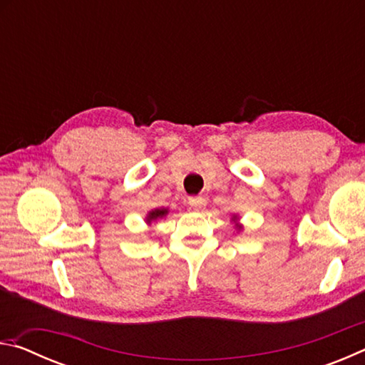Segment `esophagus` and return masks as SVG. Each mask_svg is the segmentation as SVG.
<instances>
[{"label": "esophagus", "mask_w": 365, "mask_h": 365, "mask_svg": "<svg viewBox=\"0 0 365 365\" xmlns=\"http://www.w3.org/2000/svg\"><path fill=\"white\" fill-rule=\"evenodd\" d=\"M188 205L193 209H196V211H200V209L205 206V200H202L201 196H191L188 200Z\"/></svg>", "instance_id": "obj_1"}]
</instances>
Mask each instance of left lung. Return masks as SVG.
I'll use <instances>...</instances> for the list:
<instances>
[{"mask_svg": "<svg viewBox=\"0 0 365 365\" xmlns=\"http://www.w3.org/2000/svg\"><path fill=\"white\" fill-rule=\"evenodd\" d=\"M233 220H238L237 215H233ZM237 228H238V230H240V228H242V225H238V224H237Z\"/></svg>", "mask_w": 365, "mask_h": 365, "instance_id": "obj_1", "label": "left lung"}]
</instances>
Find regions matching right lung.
<instances>
[{
  "label": "right lung",
  "mask_w": 365,
  "mask_h": 365,
  "mask_svg": "<svg viewBox=\"0 0 365 365\" xmlns=\"http://www.w3.org/2000/svg\"><path fill=\"white\" fill-rule=\"evenodd\" d=\"M168 212H169V209H165V207H163V209H153V211H150V212H148V215H146V224H151V222H154V220L165 217V215H168Z\"/></svg>",
  "instance_id": "add662e5"
}]
</instances>
